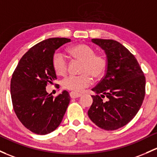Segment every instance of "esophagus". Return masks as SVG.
Returning a JSON list of instances; mask_svg holds the SVG:
<instances>
[{"label": "esophagus", "mask_w": 157, "mask_h": 157, "mask_svg": "<svg viewBox=\"0 0 157 157\" xmlns=\"http://www.w3.org/2000/svg\"><path fill=\"white\" fill-rule=\"evenodd\" d=\"M81 94L80 93H77V92H71L70 93V96L72 98H79V97L81 96Z\"/></svg>", "instance_id": "esophagus-1"}]
</instances>
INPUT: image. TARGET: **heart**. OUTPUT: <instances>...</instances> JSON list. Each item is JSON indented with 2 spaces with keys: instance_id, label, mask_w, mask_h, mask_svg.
<instances>
[{
  "instance_id": "heart-1",
  "label": "heart",
  "mask_w": 157,
  "mask_h": 157,
  "mask_svg": "<svg viewBox=\"0 0 157 157\" xmlns=\"http://www.w3.org/2000/svg\"><path fill=\"white\" fill-rule=\"evenodd\" d=\"M71 53L75 59L83 63L80 75H70L65 77L62 85L67 90L81 92L92 83V77L100 78L105 73L107 61L103 56L95 55L93 49L86 44H78L71 49ZM52 67L57 75L63 76L67 73V59L62 52L57 51L52 56Z\"/></svg>"
}]
</instances>
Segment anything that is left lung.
I'll list each match as a JSON object with an SVG mask.
<instances>
[{"instance_id":"8db88e82","label":"left lung","mask_w":157,"mask_h":157,"mask_svg":"<svg viewBox=\"0 0 157 157\" xmlns=\"http://www.w3.org/2000/svg\"><path fill=\"white\" fill-rule=\"evenodd\" d=\"M105 50L107 69L101 80L92 89L93 102L88 116L105 130H116L129 123L139 110L145 95V77L135 57L113 40L92 39ZM106 97V101L103 98Z\"/></svg>"}]
</instances>
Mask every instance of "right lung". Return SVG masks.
Masks as SVG:
<instances>
[{"label": "right lung", "instance_id": "add662e5", "mask_svg": "<svg viewBox=\"0 0 157 157\" xmlns=\"http://www.w3.org/2000/svg\"><path fill=\"white\" fill-rule=\"evenodd\" d=\"M71 39L49 38L38 43L21 58L10 83L13 106L25 127L37 135L52 132L60 125L70 102L66 90L54 98L46 90L57 79L52 67L55 51Z\"/></svg>", "mask_w": 157, "mask_h": 157}]
</instances>
